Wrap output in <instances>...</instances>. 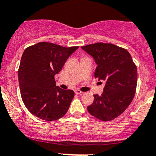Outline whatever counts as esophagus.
Instances as JSON below:
<instances>
[{
    "mask_svg": "<svg viewBox=\"0 0 156 156\" xmlns=\"http://www.w3.org/2000/svg\"><path fill=\"white\" fill-rule=\"evenodd\" d=\"M75 93L76 94H82L83 92L81 91V90H78V89H77V90H75Z\"/></svg>",
    "mask_w": 156,
    "mask_h": 156,
    "instance_id": "1",
    "label": "esophagus"
}]
</instances>
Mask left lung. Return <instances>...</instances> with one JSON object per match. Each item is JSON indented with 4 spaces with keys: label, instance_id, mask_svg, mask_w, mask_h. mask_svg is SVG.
Here are the masks:
<instances>
[{
    "label": "left lung",
    "instance_id": "1",
    "mask_svg": "<svg viewBox=\"0 0 156 156\" xmlns=\"http://www.w3.org/2000/svg\"><path fill=\"white\" fill-rule=\"evenodd\" d=\"M98 65L94 77L105 81L104 93L94 95L87 107L93 116L110 121L125 111L132 102L137 84V69L126 49L112 43H97L81 46Z\"/></svg>",
    "mask_w": 156,
    "mask_h": 156
}]
</instances>
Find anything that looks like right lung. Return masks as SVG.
I'll use <instances>...</instances> for the list:
<instances>
[{
	"label": "right lung",
	"instance_id": "add662e5",
	"mask_svg": "<svg viewBox=\"0 0 156 156\" xmlns=\"http://www.w3.org/2000/svg\"><path fill=\"white\" fill-rule=\"evenodd\" d=\"M78 48L40 42L24 50L18 69L21 98L38 118L54 121L67 113L75 93L55 85V75Z\"/></svg>",
	"mask_w": 156,
	"mask_h": 156
}]
</instances>
